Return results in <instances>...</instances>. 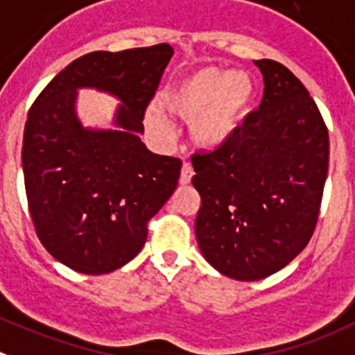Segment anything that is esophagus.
Listing matches in <instances>:
<instances>
[{
	"instance_id": "34e87169",
	"label": "esophagus",
	"mask_w": 355,
	"mask_h": 355,
	"mask_svg": "<svg viewBox=\"0 0 355 355\" xmlns=\"http://www.w3.org/2000/svg\"><path fill=\"white\" fill-rule=\"evenodd\" d=\"M193 175H194V171H193V168H191L189 162H184V164H182V171H180V184L182 185L191 184V178H193Z\"/></svg>"
}]
</instances>
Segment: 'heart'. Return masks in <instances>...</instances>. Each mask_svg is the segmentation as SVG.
Listing matches in <instances>:
<instances>
[{
    "label": "heart",
    "instance_id": "obj_1",
    "mask_svg": "<svg viewBox=\"0 0 355 355\" xmlns=\"http://www.w3.org/2000/svg\"><path fill=\"white\" fill-rule=\"evenodd\" d=\"M254 98V81L244 70L203 67L178 79L161 95L168 113L191 120V141L203 150H216L237 132ZM148 129L162 139L171 134L170 122L157 106L146 110Z\"/></svg>",
    "mask_w": 355,
    "mask_h": 355
}]
</instances>
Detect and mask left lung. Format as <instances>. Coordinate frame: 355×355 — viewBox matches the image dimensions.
Here are the masks:
<instances>
[{
	"mask_svg": "<svg viewBox=\"0 0 355 355\" xmlns=\"http://www.w3.org/2000/svg\"><path fill=\"white\" fill-rule=\"evenodd\" d=\"M254 65L265 85L260 107L225 145L191 159L200 251L239 281L263 279L306 248L329 168L327 127L304 85L274 60Z\"/></svg>",
	"mask_w": 355,
	"mask_h": 355,
	"instance_id": "obj_1",
	"label": "left lung"
}]
</instances>
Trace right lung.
<instances>
[{
  "label": "right lung",
  "instance_id": "1",
  "mask_svg": "<svg viewBox=\"0 0 355 355\" xmlns=\"http://www.w3.org/2000/svg\"><path fill=\"white\" fill-rule=\"evenodd\" d=\"M173 56L170 44L95 51L67 65L38 95L22 139V173L35 232L60 263L107 274L146 241V223L177 189L182 161L152 154L143 114ZM95 87L123 104L114 130H90L77 90Z\"/></svg>",
  "mask_w": 355,
  "mask_h": 355
}]
</instances>
